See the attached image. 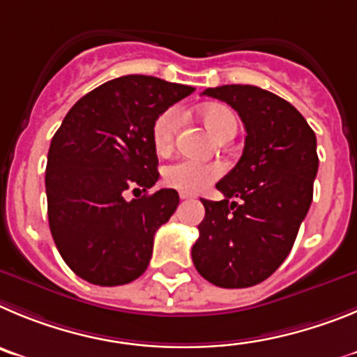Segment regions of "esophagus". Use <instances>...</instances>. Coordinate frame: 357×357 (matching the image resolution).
<instances>
[{
    "label": "esophagus",
    "mask_w": 357,
    "mask_h": 357,
    "mask_svg": "<svg viewBox=\"0 0 357 357\" xmlns=\"http://www.w3.org/2000/svg\"><path fill=\"white\" fill-rule=\"evenodd\" d=\"M179 199H181V201H186V199H192V195L186 194V192H179Z\"/></svg>",
    "instance_id": "34e87169"
}]
</instances>
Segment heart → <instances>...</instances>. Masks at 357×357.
Returning a JSON list of instances; mask_svg holds the SVG:
<instances>
[{"mask_svg": "<svg viewBox=\"0 0 357 357\" xmlns=\"http://www.w3.org/2000/svg\"><path fill=\"white\" fill-rule=\"evenodd\" d=\"M202 123L206 124L208 130L217 137L218 140L227 139L229 135L236 133V117L233 112L224 105H208L201 108ZM179 126L178 108H167L163 110L153 123L151 139L156 153L163 155L171 151L174 144L176 133ZM224 165L217 162H195V160H178L163 169V181L167 186L176 190L195 194L211 185L215 179L222 176Z\"/></svg>", "mask_w": 357, "mask_h": 357, "instance_id": "heart-1", "label": "heart"}]
</instances>
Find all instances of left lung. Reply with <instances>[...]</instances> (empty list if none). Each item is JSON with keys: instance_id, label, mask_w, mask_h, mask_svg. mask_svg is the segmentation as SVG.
<instances>
[{"instance_id": "left-lung-1", "label": "left lung", "mask_w": 357, "mask_h": 357, "mask_svg": "<svg viewBox=\"0 0 357 357\" xmlns=\"http://www.w3.org/2000/svg\"><path fill=\"white\" fill-rule=\"evenodd\" d=\"M202 94L238 112L247 137L238 163L217 183L222 201L201 199L206 213L192 259L215 287H255L287 259L310 210L317 137L297 108L259 86L222 85Z\"/></svg>"}]
</instances>
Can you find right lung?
Listing matches in <instances>:
<instances>
[{"instance_id": "add662e5", "label": "right lung", "mask_w": 357, "mask_h": 357, "mask_svg": "<svg viewBox=\"0 0 357 357\" xmlns=\"http://www.w3.org/2000/svg\"><path fill=\"white\" fill-rule=\"evenodd\" d=\"M194 86L128 75L102 83L67 112L47 153V218L69 268L99 287H117L146 272L153 240L179 204L162 188L151 139L155 119ZM128 190L144 195L126 201Z\"/></svg>"}]
</instances>
